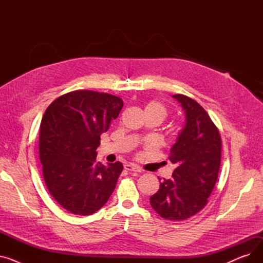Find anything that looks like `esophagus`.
<instances>
[{
  "mask_svg": "<svg viewBox=\"0 0 263 263\" xmlns=\"http://www.w3.org/2000/svg\"><path fill=\"white\" fill-rule=\"evenodd\" d=\"M124 170L128 172H133V173H142V170L134 164H126L124 165Z\"/></svg>",
  "mask_w": 263,
  "mask_h": 263,
  "instance_id": "obj_1",
  "label": "esophagus"
}]
</instances>
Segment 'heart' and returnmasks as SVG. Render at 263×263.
I'll return each mask as SVG.
<instances>
[{"mask_svg": "<svg viewBox=\"0 0 263 263\" xmlns=\"http://www.w3.org/2000/svg\"><path fill=\"white\" fill-rule=\"evenodd\" d=\"M144 112L145 114H153V115H156L158 116L161 121L166 117L167 115V110H166V107H165L161 102L159 101H150L148 102L146 105H145V108H144Z\"/></svg>", "mask_w": 263, "mask_h": 263, "instance_id": "obj_1", "label": "heart"}]
</instances>
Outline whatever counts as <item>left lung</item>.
Returning <instances> with one entry per match:
<instances>
[{"label":"left lung","instance_id":"left-lung-1","mask_svg":"<svg viewBox=\"0 0 263 263\" xmlns=\"http://www.w3.org/2000/svg\"><path fill=\"white\" fill-rule=\"evenodd\" d=\"M172 97L181 104L185 115L184 126L171 148L170 160L177 167L173 178L160 182L150 204L165 219L183 220L208 202L217 180L222 141L202 106L183 95Z\"/></svg>","mask_w":263,"mask_h":263}]
</instances>
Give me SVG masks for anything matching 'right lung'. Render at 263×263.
<instances>
[{
	"mask_svg": "<svg viewBox=\"0 0 263 263\" xmlns=\"http://www.w3.org/2000/svg\"><path fill=\"white\" fill-rule=\"evenodd\" d=\"M122 105L113 95L76 90L46 109L39 134L45 182L52 197L70 213H95L115 190L122 164L96 162V149Z\"/></svg>",
	"mask_w": 263,
	"mask_h": 263,
	"instance_id": "right-lung-1",
	"label": "right lung"
}]
</instances>
